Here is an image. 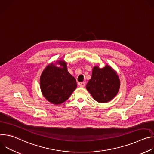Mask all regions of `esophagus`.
<instances>
[{"label":"esophagus","mask_w":154,"mask_h":154,"mask_svg":"<svg viewBox=\"0 0 154 154\" xmlns=\"http://www.w3.org/2000/svg\"><path fill=\"white\" fill-rule=\"evenodd\" d=\"M79 85L80 87H82V88H83V87L85 86V82H81V83H79Z\"/></svg>","instance_id":"34e87169"}]
</instances>
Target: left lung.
Returning <instances> with one entry per match:
<instances>
[{
	"mask_svg": "<svg viewBox=\"0 0 154 154\" xmlns=\"http://www.w3.org/2000/svg\"><path fill=\"white\" fill-rule=\"evenodd\" d=\"M119 88L120 80L117 72L108 64L102 68L95 66L91 78L86 85L88 91L99 103L111 101L117 95Z\"/></svg>",
	"mask_w": 154,
	"mask_h": 154,
	"instance_id": "1",
	"label": "left lung"
}]
</instances>
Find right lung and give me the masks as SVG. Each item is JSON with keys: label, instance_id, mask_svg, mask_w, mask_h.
Returning <instances> with one entry per match:
<instances>
[{"label": "right lung", "instance_id": "obj_1", "mask_svg": "<svg viewBox=\"0 0 154 154\" xmlns=\"http://www.w3.org/2000/svg\"><path fill=\"white\" fill-rule=\"evenodd\" d=\"M60 67H57L56 64ZM40 88L49 102L60 105L67 100L77 88L75 79L67 69V63L58 60L48 64L40 77Z\"/></svg>", "mask_w": 154, "mask_h": 154}]
</instances>
